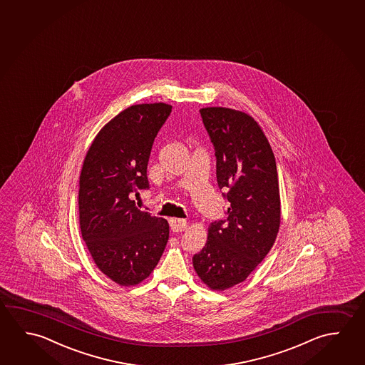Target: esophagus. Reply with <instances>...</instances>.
Listing matches in <instances>:
<instances>
[{"mask_svg":"<svg viewBox=\"0 0 365 365\" xmlns=\"http://www.w3.org/2000/svg\"><path fill=\"white\" fill-rule=\"evenodd\" d=\"M169 224H170V229L173 230L174 233H178V232H183L185 230V227H187V221L185 219H170L169 220Z\"/></svg>","mask_w":365,"mask_h":365,"instance_id":"1","label":"esophagus"}]
</instances>
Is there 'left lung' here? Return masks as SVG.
<instances>
[{
	"label": "left lung",
	"instance_id": "left-lung-1",
	"mask_svg": "<svg viewBox=\"0 0 365 365\" xmlns=\"http://www.w3.org/2000/svg\"><path fill=\"white\" fill-rule=\"evenodd\" d=\"M215 148L216 180L230 202L225 220L211 222L207 242L192 258L203 284L227 290L245 281L275 243L281 205L275 156L250 114L200 109Z\"/></svg>",
	"mask_w": 365,
	"mask_h": 365
}]
</instances>
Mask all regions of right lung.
Returning <instances> with one entry per match:
<instances>
[{"label": "right lung", "mask_w": 365, "mask_h": 365, "mask_svg": "<svg viewBox=\"0 0 365 365\" xmlns=\"http://www.w3.org/2000/svg\"><path fill=\"white\" fill-rule=\"evenodd\" d=\"M170 112L165 103L122 110L96 135L80 174L83 240L98 269L122 287L149 277L169 238L168 221L138 210L131 195L149 188L150 153Z\"/></svg>", "instance_id": "obj_1"}]
</instances>
